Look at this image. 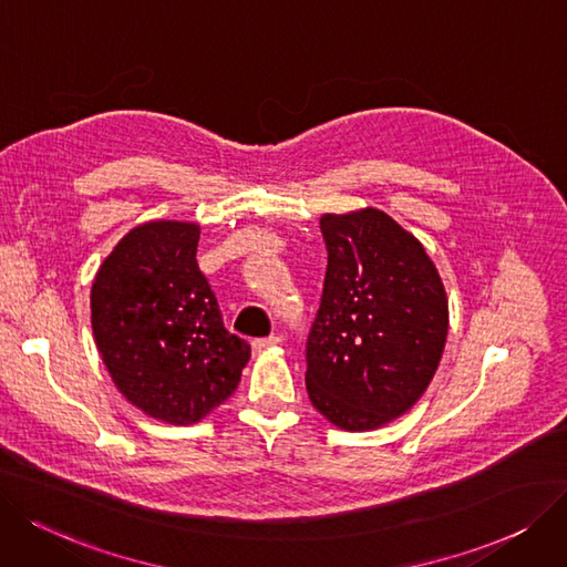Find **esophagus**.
Returning <instances> with one entry per match:
<instances>
[{
	"label": "esophagus",
	"instance_id": "1",
	"mask_svg": "<svg viewBox=\"0 0 567 567\" xmlns=\"http://www.w3.org/2000/svg\"><path fill=\"white\" fill-rule=\"evenodd\" d=\"M279 342H281V337H277V334H269V337H260V339H254L251 347H254V353H265L267 349L277 347Z\"/></svg>",
	"mask_w": 567,
	"mask_h": 567
}]
</instances>
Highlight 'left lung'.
Returning <instances> with one entry per match:
<instances>
[{"label": "left lung", "mask_w": 567, "mask_h": 567, "mask_svg": "<svg viewBox=\"0 0 567 567\" xmlns=\"http://www.w3.org/2000/svg\"><path fill=\"white\" fill-rule=\"evenodd\" d=\"M328 251L307 337V393L330 423L374 430L410 412L449 332L442 279L423 244L379 209L321 216Z\"/></svg>", "instance_id": "left-lung-1"}]
</instances>
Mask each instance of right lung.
I'll use <instances>...</instances> for the list:
<instances>
[{
	"label": "right lung",
	"mask_w": 567,
	"mask_h": 567,
	"mask_svg": "<svg viewBox=\"0 0 567 567\" xmlns=\"http://www.w3.org/2000/svg\"><path fill=\"white\" fill-rule=\"evenodd\" d=\"M197 241V223H142L90 290L95 344L116 389L172 425L197 423L228 400L251 358L246 339L223 326Z\"/></svg>",
	"instance_id": "obj_1"
}]
</instances>
